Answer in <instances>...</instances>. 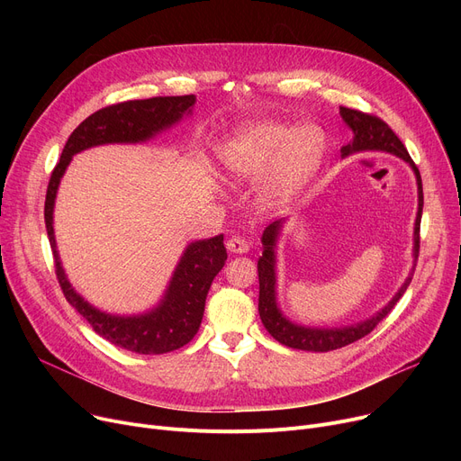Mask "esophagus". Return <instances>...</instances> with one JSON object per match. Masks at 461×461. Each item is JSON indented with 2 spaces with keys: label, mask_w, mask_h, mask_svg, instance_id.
I'll list each match as a JSON object with an SVG mask.
<instances>
[{
  "label": "esophagus",
  "mask_w": 461,
  "mask_h": 461,
  "mask_svg": "<svg viewBox=\"0 0 461 461\" xmlns=\"http://www.w3.org/2000/svg\"><path fill=\"white\" fill-rule=\"evenodd\" d=\"M226 249L231 252V254H247L249 252V243L243 239V237H231L228 239L226 243Z\"/></svg>",
  "instance_id": "1"
}]
</instances>
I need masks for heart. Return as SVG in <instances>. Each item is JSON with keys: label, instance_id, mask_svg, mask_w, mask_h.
I'll use <instances>...</instances> for the list:
<instances>
[{"label": "heart", "instance_id": "obj_1", "mask_svg": "<svg viewBox=\"0 0 461 461\" xmlns=\"http://www.w3.org/2000/svg\"><path fill=\"white\" fill-rule=\"evenodd\" d=\"M323 155V134L318 127H294L276 121H250L239 125L218 145L216 157L235 179L261 181L259 202L280 205L316 174Z\"/></svg>", "mask_w": 461, "mask_h": 461}]
</instances>
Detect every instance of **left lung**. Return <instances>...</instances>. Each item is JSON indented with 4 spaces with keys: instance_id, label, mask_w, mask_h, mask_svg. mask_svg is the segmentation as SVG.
Wrapping results in <instances>:
<instances>
[{
    "instance_id": "left-lung-1",
    "label": "left lung",
    "mask_w": 461,
    "mask_h": 461,
    "mask_svg": "<svg viewBox=\"0 0 461 461\" xmlns=\"http://www.w3.org/2000/svg\"><path fill=\"white\" fill-rule=\"evenodd\" d=\"M340 115L344 119V123L353 132V140L340 149L344 158L349 155H355V153L383 151V153L396 155L398 158L407 162L411 169H413L415 179H417V192H419V209H417L415 228H413V267H411L405 282L402 284L396 295L389 303H386L379 312H375L372 318H368L365 321H358L355 325H346V327L301 325V323H295L284 316V312L280 310L278 299H276V245H278V239H280V233L285 226L287 218H278V221H275L273 224L265 228L263 235H261L263 254L258 259V278H259L258 312H259L261 323L275 338V340L280 342L282 346H287L292 349L313 351V353H325V351L349 346L375 329V325L394 308V304L400 301V297L405 294L407 285L411 284V278H413V273L417 267L419 243H420L419 231H420L424 196H422V179H420L419 167L415 166L413 160H411L407 149L403 148V143L393 132V129L384 123V121H381L375 115L362 113L358 110H351V108H344V106L340 108Z\"/></svg>"
}]
</instances>
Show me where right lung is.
<instances>
[{"label":"right lung","instance_id":"1","mask_svg":"<svg viewBox=\"0 0 461 461\" xmlns=\"http://www.w3.org/2000/svg\"><path fill=\"white\" fill-rule=\"evenodd\" d=\"M194 104H196V95L155 96L145 101L119 103L95 112L68 136L61 158L48 183L44 222L56 259V275L67 301L104 340L140 355L176 351L196 336L202 325L209 287L228 259L224 235L221 233L188 243L164 289L162 299L141 313L121 316V313H110L93 306L68 282L54 235L56 196L72 157L96 145L149 141L157 134L181 123L183 117L192 113Z\"/></svg>","mask_w":461,"mask_h":461}]
</instances>
